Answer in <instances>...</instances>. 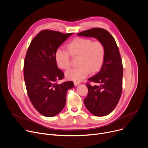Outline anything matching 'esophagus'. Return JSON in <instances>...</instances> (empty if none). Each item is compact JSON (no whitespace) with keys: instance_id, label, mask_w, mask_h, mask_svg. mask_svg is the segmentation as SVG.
I'll return each mask as SVG.
<instances>
[{"instance_id":"34e87169","label":"esophagus","mask_w":148,"mask_h":148,"mask_svg":"<svg viewBox=\"0 0 148 148\" xmlns=\"http://www.w3.org/2000/svg\"><path fill=\"white\" fill-rule=\"evenodd\" d=\"M79 84H80V82H74V85L76 86H77V85H79Z\"/></svg>"}]
</instances>
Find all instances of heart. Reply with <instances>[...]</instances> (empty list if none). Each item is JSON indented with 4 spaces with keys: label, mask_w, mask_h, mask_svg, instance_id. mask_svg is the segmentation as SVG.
Masks as SVG:
<instances>
[{
    "label": "heart",
    "mask_w": 148,
    "mask_h": 148,
    "mask_svg": "<svg viewBox=\"0 0 148 148\" xmlns=\"http://www.w3.org/2000/svg\"><path fill=\"white\" fill-rule=\"evenodd\" d=\"M67 50L72 58H77V67L67 71L66 77L75 82L82 81L90 73L97 72L103 65L106 49L100 41L76 37L67 44ZM67 51L60 48L54 54L55 62L60 69L67 70L70 67V56Z\"/></svg>",
    "instance_id": "heart-1"
}]
</instances>
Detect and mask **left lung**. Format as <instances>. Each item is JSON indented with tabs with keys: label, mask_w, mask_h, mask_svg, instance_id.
<instances>
[{
	"label": "left lung",
	"mask_w": 148,
	"mask_h": 148,
	"mask_svg": "<svg viewBox=\"0 0 148 148\" xmlns=\"http://www.w3.org/2000/svg\"><path fill=\"white\" fill-rule=\"evenodd\" d=\"M77 35L95 38L104 45L106 54L101 69L88 79L96 85L86 84L88 93L84 104L94 116H106L116 108L122 91L123 67L119 48L114 37L103 28H92Z\"/></svg>",
	"instance_id": "obj_1"
}]
</instances>
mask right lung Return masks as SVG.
Here are the masks:
<instances>
[{
	"label": "right lung",
	"instance_id": "1",
	"mask_svg": "<svg viewBox=\"0 0 148 148\" xmlns=\"http://www.w3.org/2000/svg\"><path fill=\"white\" fill-rule=\"evenodd\" d=\"M73 33L44 30L31 41L24 66V76L29 98L42 116L58 115L65 106L68 89L75 87L72 81L57 84L64 73L54 59L56 50Z\"/></svg>",
	"mask_w": 148,
	"mask_h": 148
}]
</instances>
